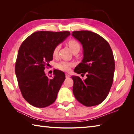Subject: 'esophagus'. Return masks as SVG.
<instances>
[{
	"instance_id": "esophagus-1",
	"label": "esophagus",
	"mask_w": 134,
	"mask_h": 134,
	"mask_svg": "<svg viewBox=\"0 0 134 134\" xmlns=\"http://www.w3.org/2000/svg\"><path fill=\"white\" fill-rule=\"evenodd\" d=\"M65 77L66 78H70V75L69 74H65Z\"/></svg>"
}]
</instances>
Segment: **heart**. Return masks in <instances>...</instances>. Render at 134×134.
Listing matches in <instances>:
<instances>
[{
  "label": "heart",
  "mask_w": 134,
  "mask_h": 134,
  "mask_svg": "<svg viewBox=\"0 0 134 134\" xmlns=\"http://www.w3.org/2000/svg\"><path fill=\"white\" fill-rule=\"evenodd\" d=\"M68 45H69L70 49H71L72 52L76 51H79L81 48V45L79 42L75 39H71L68 41ZM60 48V45H57L53 48L52 51V55L53 57H56L58 54V52ZM74 65V63L73 62H67V61H61L58 63L56 65V67L60 70L63 71H70L71 69Z\"/></svg>",
  "instance_id": "heart-1"
}]
</instances>
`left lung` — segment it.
Returning a JSON list of instances; mask_svg holds the SVG:
<instances>
[{
    "mask_svg": "<svg viewBox=\"0 0 134 134\" xmlns=\"http://www.w3.org/2000/svg\"><path fill=\"white\" fill-rule=\"evenodd\" d=\"M72 35L83 49V60L74 71L87 76L85 80L71 76L74 95L85 106H95L107 98L113 83L115 67L113 52L109 43L98 34L81 30L74 31Z\"/></svg>",
    "mask_w": 134,
    "mask_h": 134,
    "instance_id": "obj_1",
    "label": "left lung"
}]
</instances>
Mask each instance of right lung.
<instances>
[{
	"instance_id": "add662e5",
	"label": "right lung",
	"mask_w": 134,
	"mask_h": 134,
	"mask_svg": "<svg viewBox=\"0 0 134 134\" xmlns=\"http://www.w3.org/2000/svg\"><path fill=\"white\" fill-rule=\"evenodd\" d=\"M69 35V31H39L30 35L20 46L15 72L22 96L33 106L45 108L55 101L65 74L55 70L53 77H48L44 70L53 59V48Z\"/></svg>"
}]
</instances>
